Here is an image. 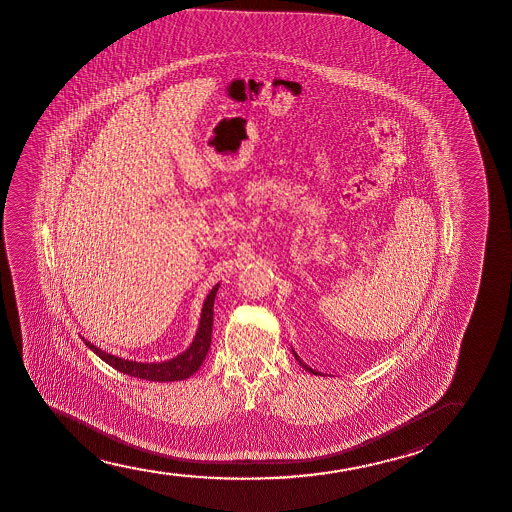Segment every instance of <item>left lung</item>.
Instances as JSON below:
<instances>
[{"instance_id":"left-lung-1","label":"left lung","mask_w":512,"mask_h":512,"mask_svg":"<svg viewBox=\"0 0 512 512\" xmlns=\"http://www.w3.org/2000/svg\"><path fill=\"white\" fill-rule=\"evenodd\" d=\"M292 351H294L295 360H297V362H299V365H302V367H304V369H306V371L311 372V374H316V376H318V374H320V372H318V371H313V369H311V367H309V365L304 364V362H302V360H301V357H299V355H297V353H295V350H292ZM320 376H322V374H320Z\"/></svg>"}]
</instances>
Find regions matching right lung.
Wrapping results in <instances>:
<instances>
[{"label":"right lung","mask_w":512,"mask_h":512,"mask_svg":"<svg viewBox=\"0 0 512 512\" xmlns=\"http://www.w3.org/2000/svg\"><path fill=\"white\" fill-rule=\"evenodd\" d=\"M218 287L211 288L210 294L206 295L201 309V320L197 325V332L189 348L164 362H136V360H127V358L115 357L108 351H103L98 346H94L91 341L84 339L85 346L94 351L106 364L112 365L113 369L124 372L127 376L134 378L147 379V381H159V383H169V381H182L194 374V372L203 365L204 358L208 355L211 344V327H213V302L217 297Z\"/></svg>","instance_id":"obj_1"}]
</instances>
